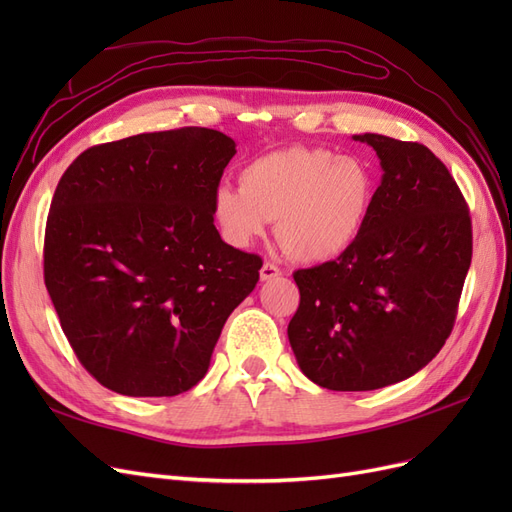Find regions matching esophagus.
<instances>
[{
  "instance_id": "1",
  "label": "esophagus",
  "mask_w": 512,
  "mask_h": 512,
  "mask_svg": "<svg viewBox=\"0 0 512 512\" xmlns=\"http://www.w3.org/2000/svg\"><path fill=\"white\" fill-rule=\"evenodd\" d=\"M282 275V271L277 269L273 262H265V265H262V269H260V280L262 282H269V280H275V277H280Z\"/></svg>"
}]
</instances>
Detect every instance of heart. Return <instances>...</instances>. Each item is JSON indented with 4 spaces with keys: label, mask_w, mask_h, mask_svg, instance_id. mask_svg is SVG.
<instances>
[{
    "label": "heart",
    "mask_w": 512,
    "mask_h": 512,
    "mask_svg": "<svg viewBox=\"0 0 512 512\" xmlns=\"http://www.w3.org/2000/svg\"><path fill=\"white\" fill-rule=\"evenodd\" d=\"M376 183L363 160L322 147L267 153L239 173V188L220 185L211 198L224 237L245 247L277 222L288 256L309 265L348 252L374 205Z\"/></svg>",
    "instance_id": "b5f03b06"
}]
</instances>
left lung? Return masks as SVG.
I'll return each instance as SVG.
<instances>
[{"label":"left lung","mask_w":512,"mask_h":512,"mask_svg":"<svg viewBox=\"0 0 512 512\" xmlns=\"http://www.w3.org/2000/svg\"><path fill=\"white\" fill-rule=\"evenodd\" d=\"M382 179L361 237L299 269L288 339L303 374L329 391H374L414 376L451 335L472 262V222L448 168L418 143L354 134Z\"/></svg>","instance_id":"8db88e82"}]
</instances>
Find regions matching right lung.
<instances>
[{"instance_id": "add662e5", "label": "right lung", "mask_w": 512, "mask_h": 512, "mask_svg": "<svg viewBox=\"0 0 512 512\" xmlns=\"http://www.w3.org/2000/svg\"><path fill=\"white\" fill-rule=\"evenodd\" d=\"M235 141L209 128L121 138L59 179L44 284L72 350L102 386L173 397L205 378L262 260L222 241L211 198Z\"/></svg>"}]
</instances>
